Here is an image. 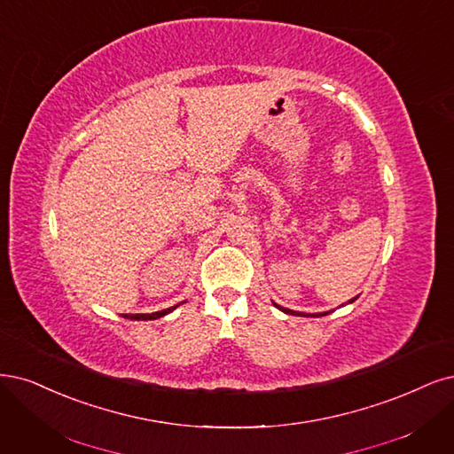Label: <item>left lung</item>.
<instances>
[{
	"label": "left lung",
	"mask_w": 454,
	"mask_h": 454,
	"mask_svg": "<svg viewBox=\"0 0 454 454\" xmlns=\"http://www.w3.org/2000/svg\"><path fill=\"white\" fill-rule=\"evenodd\" d=\"M356 301V296H355V299H351L349 301V304L351 302H355ZM278 309H281V311H286V314H289V316H304V314H301V311H293V309H289V308H284V306H278V304H274ZM328 314V311H325V314H311V317H321V316H326Z\"/></svg>",
	"instance_id": "obj_1"
}]
</instances>
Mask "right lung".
Here are the masks:
<instances>
[{"mask_svg":"<svg viewBox=\"0 0 454 454\" xmlns=\"http://www.w3.org/2000/svg\"><path fill=\"white\" fill-rule=\"evenodd\" d=\"M176 306H178V304H176ZM176 306H173V308H167V309H161V311H153V314H123V317L133 319V321H148V319H160V317H163V316L170 314V311H173Z\"/></svg>","mask_w":454,"mask_h":454,"instance_id":"right-lung-1","label":"right lung"}]
</instances>
